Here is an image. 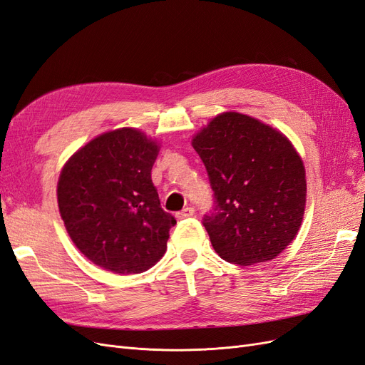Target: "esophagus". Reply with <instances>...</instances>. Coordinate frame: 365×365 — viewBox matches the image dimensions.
Here are the masks:
<instances>
[{
	"mask_svg": "<svg viewBox=\"0 0 365 365\" xmlns=\"http://www.w3.org/2000/svg\"><path fill=\"white\" fill-rule=\"evenodd\" d=\"M195 214V210H194V207H185V209H182L180 212H178L175 214V217H178L179 220H185V218H190V217H192Z\"/></svg>",
	"mask_w": 365,
	"mask_h": 365,
	"instance_id": "obj_1",
	"label": "esophagus"
}]
</instances>
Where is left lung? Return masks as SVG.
I'll return each instance as SVG.
<instances>
[{
    "mask_svg": "<svg viewBox=\"0 0 365 365\" xmlns=\"http://www.w3.org/2000/svg\"><path fill=\"white\" fill-rule=\"evenodd\" d=\"M192 147L214 191L203 226L222 259L253 265L272 261L300 229L307 173L289 139L238 112L217 115Z\"/></svg>",
    "mask_w": 365,
    "mask_h": 365,
    "instance_id": "obj_1",
    "label": "left lung"
}]
</instances>
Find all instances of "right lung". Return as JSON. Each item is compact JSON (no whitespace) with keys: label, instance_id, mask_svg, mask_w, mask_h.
Instances as JSON below:
<instances>
[{"label":"right lung","instance_id":"obj_1","mask_svg":"<svg viewBox=\"0 0 365 365\" xmlns=\"http://www.w3.org/2000/svg\"><path fill=\"white\" fill-rule=\"evenodd\" d=\"M159 145L136 128L103 133L69 158L57 203L77 249L118 274L147 272L167 250L171 214L151 182Z\"/></svg>","mask_w":365,"mask_h":365}]
</instances>
